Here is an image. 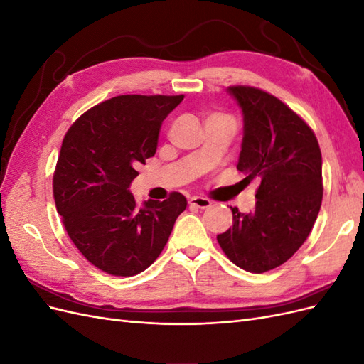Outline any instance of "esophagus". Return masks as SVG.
<instances>
[{
  "mask_svg": "<svg viewBox=\"0 0 364 364\" xmlns=\"http://www.w3.org/2000/svg\"><path fill=\"white\" fill-rule=\"evenodd\" d=\"M211 200L209 199H206V197H199V196H196V197H191L190 199V205H193V206H196V208H200V209H205V208H209L211 206Z\"/></svg>",
  "mask_w": 364,
  "mask_h": 364,
  "instance_id": "obj_1",
  "label": "esophagus"
}]
</instances>
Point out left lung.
I'll list each match as a JSON object with an SVG mask.
<instances>
[{"instance_id": "obj_1", "label": "left lung", "mask_w": 364, "mask_h": 364, "mask_svg": "<svg viewBox=\"0 0 364 364\" xmlns=\"http://www.w3.org/2000/svg\"><path fill=\"white\" fill-rule=\"evenodd\" d=\"M243 112L237 168L258 179L255 209H232L234 223L217 235L235 266L262 273L281 266L310 235L322 205V153L313 130L277 97L250 86H230Z\"/></svg>"}]
</instances>
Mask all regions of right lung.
<instances>
[{"label": "right lung", "instance_id": "obj_1", "mask_svg": "<svg viewBox=\"0 0 364 364\" xmlns=\"http://www.w3.org/2000/svg\"><path fill=\"white\" fill-rule=\"evenodd\" d=\"M183 95H118L94 106L63 138L53 193L65 229L82 255L114 277L151 266L186 199L136 205L129 186L156 153L162 121Z\"/></svg>", "mask_w": 364, "mask_h": 364}]
</instances>
